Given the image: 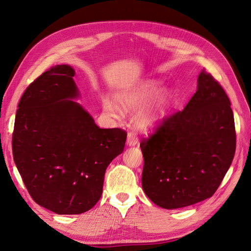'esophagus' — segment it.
I'll list each match as a JSON object with an SVG mask.
<instances>
[{"mask_svg": "<svg viewBox=\"0 0 251 251\" xmlns=\"http://www.w3.org/2000/svg\"><path fill=\"white\" fill-rule=\"evenodd\" d=\"M126 142L130 147H134L136 146V144L138 143V137L137 135H136L134 132H130L127 134V139H126Z\"/></svg>", "mask_w": 251, "mask_h": 251, "instance_id": "1", "label": "esophagus"}]
</instances>
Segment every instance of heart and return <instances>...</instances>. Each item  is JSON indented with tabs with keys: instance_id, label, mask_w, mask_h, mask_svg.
Listing matches in <instances>:
<instances>
[{
	"instance_id": "obj_1",
	"label": "heart",
	"mask_w": 251,
	"mask_h": 251,
	"mask_svg": "<svg viewBox=\"0 0 251 251\" xmlns=\"http://www.w3.org/2000/svg\"><path fill=\"white\" fill-rule=\"evenodd\" d=\"M159 91V86L156 81L148 80L142 82L137 88H135L132 91L120 93L117 96V102L125 111L130 112L138 110L144 104H147L151 98H153ZM169 104V97L168 95L162 94L159 95L156 100L151 103L150 107L142 112L137 123L138 126L144 130L155 127L160 121L162 120L166 108ZM103 110L107 112L110 116L114 118H119L121 116V111L117 105L110 101L109 100H102Z\"/></svg>"
}]
</instances>
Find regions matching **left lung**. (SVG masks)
<instances>
[{
	"label": "left lung",
	"instance_id": "8db88e82",
	"mask_svg": "<svg viewBox=\"0 0 251 251\" xmlns=\"http://www.w3.org/2000/svg\"><path fill=\"white\" fill-rule=\"evenodd\" d=\"M140 148L142 188L151 202L176 209L210 198L235 151L233 113L221 85L202 70L183 111L164 118Z\"/></svg>",
	"mask_w": 251,
	"mask_h": 251
}]
</instances>
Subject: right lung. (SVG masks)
I'll return each instance as SVG.
<instances>
[{
    "label": "right lung",
    "mask_w": 251,
    "mask_h": 251,
    "mask_svg": "<svg viewBox=\"0 0 251 251\" xmlns=\"http://www.w3.org/2000/svg\"><path fill=\"white\" fill-rule=\"evenodd\" d=\"M69 65L30 83L18 105L13 160L32 199L57 215H79L102 194L104 173L124 151L126 133L100 128L71 100L79 97Z\"/></svg>",
    "instance_id": "1"
}]
</instances>
